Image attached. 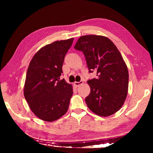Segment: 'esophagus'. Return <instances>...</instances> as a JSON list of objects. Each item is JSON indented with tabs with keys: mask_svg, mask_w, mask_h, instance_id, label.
Returning <instances> with one entry per match:
<instances>
[{
	"mask_svg": "<svg viewBox=\"0 0 153 153\" xmlns=\"http://www.w3.org/2000/svg\"><path fill=\"white\" fill-rule=\"evenodd\" d=\"M83 82L82 81H80V82H75V83H74V85H75V86L76 87H78V86L79 85H82V84H83Z\"/></svg>",
	"mask_w": 153,
	"mask_h": 153,
	"instance_id": "1",
	"label": "esophagus"
}]
</instances>
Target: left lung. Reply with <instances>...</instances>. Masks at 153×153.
Returning <instances> with one entry per match:
<instances>
[{"label":"left lung","mask_w":153,"mask_h":153,"mask_svg":"<svg viewBox=\"0 0 153 153\" xmlns=\"http://www.w3.org/2000/svg\"><path fill=\"white\" fill-rule=\"evenodd\" d=\"M74 48L84 53L89 72H97L96 78L87 81L88 108L102 117L117 112L128 95L129 74L116 46L107 37L87 35L81 36Z\"/></svg>","instance_id":"8db88e82"}]
</instances>
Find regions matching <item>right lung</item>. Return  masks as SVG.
<instances>
[{
    "label": "right lung",
    "instance_id": "1",
    "mask_svg": "<svg viewBox=\"0 0 153 153\" xmlns=\"http://www.w3.org/2000/svg\"><path fill=\"white\" fill-rule=\"evenodd\" d=\"M73 39L56 41L44 46L30 62L24 94L32 112L43 121H56L68 110L73 87L60 76Z\"/></svg>",
    "mask_w": 153,
    "mask_h": 153
}]
</instances>
